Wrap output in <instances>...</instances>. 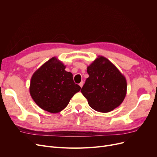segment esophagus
<instances>
[{
  "label": "esophagus",
  "instance_id": "obj_1",
  "mask_svg": "<svg viewBox=\"0 0 157 157\" xmlns=\"http://www.w3.org/2000/svg\"><path fill=\"white\" fill-rule=\"evenodd\" d=\"M83 84H84V83H83V81H81V83H79V86H81V88H82L83 87Z\"/></svg>",
  "mask_w": 157,
  "mask_h": 157
}]
</instances>
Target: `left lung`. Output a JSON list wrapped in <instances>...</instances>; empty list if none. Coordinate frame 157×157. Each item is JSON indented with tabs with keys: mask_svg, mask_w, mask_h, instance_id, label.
I'll return each mask as SVG.
<instances>
[{
	"mask_svg": "<svg viewBox=\"0 0 157 157\" xmlns=\"http://www.w3.org/2000/svg\"><path fill=\"white\" fill-rule=\"evenodd\" d=\"M89 77L81 90L89 105L101 113H108L123 102L127 94V80L108 59L98 56L87 67Z\"/></svg>",
	"mask_w": 157,
	"mask_h": 157,
	"instance_id": "8db88e82",
	"label": "left lung"
}]
</instances>
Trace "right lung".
Returning <instances> with one entry per match:
<instances>
[{"instance_id":"1","label":"right lung","mask_w":157,"mask_h":157,"mask_svg":"<svg viewBox=\"0 0 157 157\" xmlns=\"http://www.w3.org/2000/svg\"><path fill=\"white\" fill-rule=\"evenodd\" d=\"M65 67L56 57H53L33 74L30 94L42 109L51 113L60 112L81 90L78 85L74 83L72 74L66 71Z\"/></svg>"}]
</instances>
